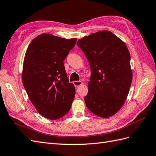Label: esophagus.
Returning a JSON list of instances; mask_svg holds the SVG:
<instances>
[{
  "label": "esophagus",
  "mask_w": 156,
  "mask_h": 156,
  "mask_svg": "<svg viewBox=\"0 0 156 156\" xmlns=\"http://www.w3.org/2000/svg\"><path fill=\"white\" fill-rule=\"evenodd\" d=\"M73 83L75 87H78L82 84V82L81 81H74Z\"/></svg>",
  "instance_id": "obj_1"
}]
</instances>
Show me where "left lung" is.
Instances as JSON below:
<instances>
[{
    "label": "left lung",
    "mask_w": 156,
    "mask_h": 156,
    "mask_svg": "<svg viewBox=\"0 0 156 156\" xmlns=\"http://www.w3.org/2000/svg\"><path fill=\"white\" fill-rule=\"evenodd\" d=\"M77 45L86 55L91 72L84 98L87 109L102 118L113 116L124 105L130 88L133 72L129 49L107 30L80 39Z\"/></svg>",
    "instance_id": "1"
}]
</instances>
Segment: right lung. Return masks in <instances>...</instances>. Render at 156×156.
<instances>
[{
  "label": "right lung",
  "instance_id": "obj_1",
  "mask_svg": "<svg viewBox=\"0 0 156 156\" xmlns=\"http://www.w3.org/2000/svg\"><path fill=\"white\" fill-rule=\"evenodd\" d=\"M76 40L42 34L27 49L22 82L31 102L47 119H60L70 109L75 87L69 82L63 61Z\"/></svg>",
  "mask_w": 156,
  "mask_h": 156
}]
</instances>
